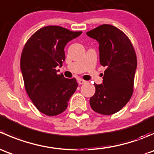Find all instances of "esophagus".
Returning <instances> with one entry per match:
<instances>
[{"label": "esophagus", "mask_w": 154, "mask_h": 154, "mask_svg": "<svg viewBox=\"0 0 154 154\" xmlns=\"http://www.w3.org/2000/svg\"><path fill=\"white\" fill-rule=\"evenodd\" d=\"M86 80H83V79H78V83L80 85H82V84H84V83H86Z\"/></svg>", "instance_id": "34e87169"}]
</instances>
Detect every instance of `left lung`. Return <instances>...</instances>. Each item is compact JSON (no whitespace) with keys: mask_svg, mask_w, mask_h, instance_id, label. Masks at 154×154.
Returning a JSON list of instances; mask_svg holds the SVG:
<instances>
[{"mask_svg":"<svg viewBox=\"0 0 154 154\" xmlns=\"http://www.w3.org/2000/svg\"><path fill=\"white\" fill-rule=\"evenodd\" d=\"M99 43L100 63L106 67L103 84L95 86L89 103L94 112L112 115L131 98L137 67L136 52L128 37L117 27L103 24L86 32Z\"/></svg>","mask_w":154,"mask_h":154,"instance_id":"1","label":"left lung"}]
</instances>
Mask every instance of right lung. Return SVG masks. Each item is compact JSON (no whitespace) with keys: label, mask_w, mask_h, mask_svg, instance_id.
I'll return each mask as SVG.
<instances>
[{"label":"right lung","mask_w":154,"mask_h":154,"mask_svg":"<svg viewBox=\"0 0 154 154\" xmlns=\"http://www.w3.org/2000/svg\"><path fill=\"white\" fill-rule=\"evenodd\" d=\"M81 31L74 32L59 26H47L27 40L21 56V70L26 91L37 109L48 116L66 109L68 100L77 89L75 78L57 74L66 60L64 48Z\"/></svg>","instance_id":"add662e5"}]
</instances>
